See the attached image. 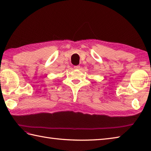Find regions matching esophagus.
Returning a JSON list of instances; mask_svg holds the SVG:
<instances>
[{
  "label": "esophagus",
  "instance_id": "34e87169",
  "mask_svg": "<svg viewBox=\"0 0 151 151\" xmlns=\"http://www.w3.org/2000/svg\"><path fill=\"white\" fill-rule=\"evenodd\" d=\"M74 68H75V69H79L80 68H81V67H80L79 65H76V66L74 67Z\"/></svg>",
  "mask_w": 151,
  "mask_h": 151
}]
</instances>
